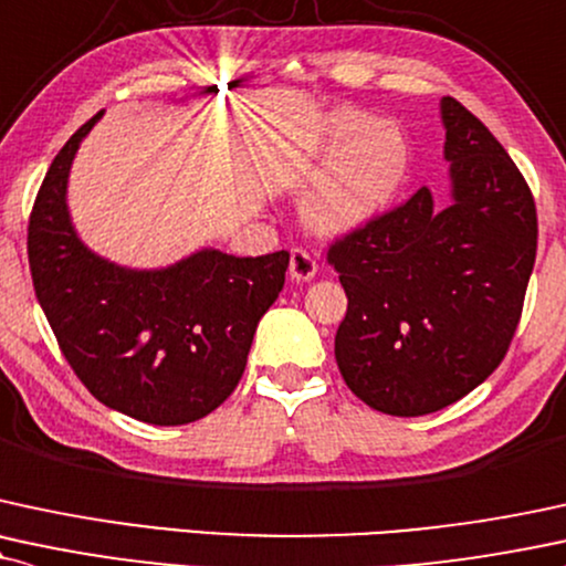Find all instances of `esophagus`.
Returning <instances> with one entry per match:
<instances>
[{"instance_id": "obj_1", "label": "esophagus", "mask_w": 566, "mask_h": 566, "mask_svg": "<svg viewBox=\"0 0 566 566\" xmlns=\"http://www.w3.org/2000/svg\"><path fill=\"white\" fill-rule=\"evenodd\" d=\"M316 271H318V263H316V258L308 253V250H301V248L292 250L290 276L295 279V282H308V279L316 276Z\"/></svg>"}]
</instances>
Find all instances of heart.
Returning a JSON list of instances; mask_svg holds the SVG:
<instances>
[{"label": "heart", "instance_id": "1", "mask_svg": "<svg viewBox=\"0 0 566 566\" xmlns=\"http://www.w3.org/2000/svg\"><path fill=\"white\" fill-rule=\"evenodd\" d=\"M326 145L337 153L305 195V216L318 231H348L385 206L406 171V145L385 120L364 124L358 113H337L326 124Z\"/></svg>", "mask_w": 566, "mask_h": 566}]
</instances>
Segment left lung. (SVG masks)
<instances>
[{
	"instance_id": "left-lung-1",
	"label": "left lung",
	"mask_w": 566,
	"mask_h": 566,
	"mask_svg": "<svg viewBox=\"0 0 566 566\" xmlns=\"http://www.w3.org/2000/svg\"><path fill=\"white\" fill-rule=\"evenodd\" d=\"M451 206L421 187L326 250L348 311L335 337L345 385L374 411L424 417L499 369L537 253L527 181L478 115L440 102Z\"/></svg>"
}]
</instances>
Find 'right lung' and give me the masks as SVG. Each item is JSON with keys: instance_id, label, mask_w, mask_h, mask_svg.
I'll return each mask as SVG.
<instances>
[{"instance_id": "1", "label": "right lung", "mask_w": 566, "mask_h": 566, "mask_svg": "<svg viewBox=\"0 0 566 566\" xmlns=\"http://www.w3.org/2000/svg\"><path fill=\"white\" fill-rule=\"evenodd\" d=\"M86 120L52 160L29 221L36 301L60 350L107 408L158 427L208 417L240 385L255 326L284 287L287 250L237 258L200 250L158 271L94 255L65 206Z\"/></svg>"}]
</instances>
